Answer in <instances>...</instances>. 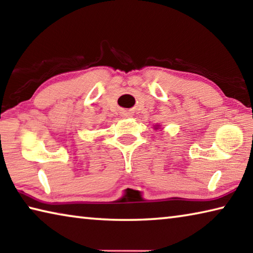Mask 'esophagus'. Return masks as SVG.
Segmentation results:
<instances>
[{"label": "esophagus", "mask_w": 253, "mask_h": 253, "mask_svg": "<svg viewBox=\"0 0 253 253\" xmlns=\"http://www.w3.org/2000/svg\"><path fill=\"white\" fill-rule=\"evenodd\" d=\"M123 116L128 117V116H130V115H129V113H128V111H123Z\"/></svg>", "instance_id": "1"}]
</instances>
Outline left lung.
I'll list each match as a JSON object with an SVG mask.
<instances>
[{
	"label": "left lung",
	"mask_w": 253,
	"mask_h": 253,
	"mask_svg": "<svg viewBox=\"0 0 253 253\" xmlns=\"http://www.w3.org/2000/svg\"><path fill=\"white\" fill-rule=\"evenodd\" d=\"M160 127H161V125H155V126H154V128H155V129H160Z\"/></svg>",
	"instance_id": "obj_1"
}]
</instances>
